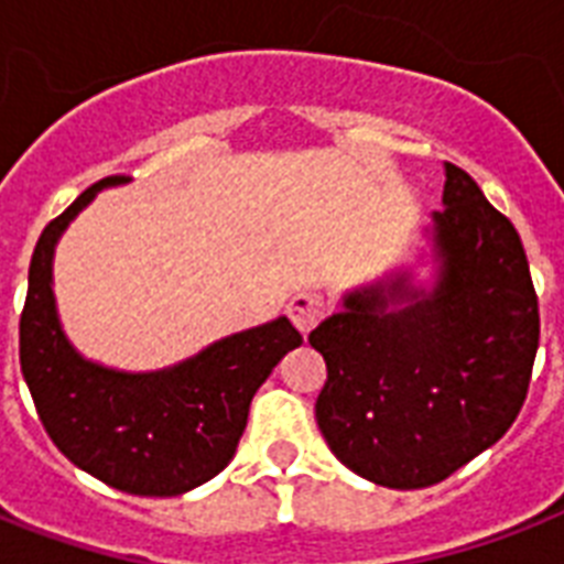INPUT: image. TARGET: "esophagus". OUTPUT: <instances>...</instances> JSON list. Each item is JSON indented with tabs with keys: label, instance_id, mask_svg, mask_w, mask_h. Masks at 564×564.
I'll use <instances>...</instances> for the list:
<instances>
[{
	"label": "esophagus",
	"instance_id": "34e87169",
	"mask_svg": "<svg viewBox=\"0 0 564 564\" xmlns=\"http://www.w3.org/2000/svg\"><path fill=\"white\" fill-rule=\"evenodd\" d=\"M324 310H327L324 297L318 295V292H306V290L295 292V295L290 297V306H286V313H290L292 324H295L301 333H310L315 324L322 322Z\"/></svg>",
	"mask_w": 564,
	"mask_h": 564
}]
</instances>
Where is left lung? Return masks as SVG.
Here are the masks:
<instances>
[{
    "label": "left lung",
    "mask_w": 564,
    "mask_h": 564,
    "mask_svg": "<svg viewBox=\"0 0 564 564\" xmlns=\"http://www.w3.org/2000/svg\"><path fill=\"white\" fill-rule=\"evenodd\" d=\"M443 205L429 295L400 274L350 292L345 313L310 333L327 361L318 429L379 487L423 489L457 473L505 437L533 377L539 297L519 231L452 162Z\"/></svg>",
    "instance_id": "1"
}]
</instances>
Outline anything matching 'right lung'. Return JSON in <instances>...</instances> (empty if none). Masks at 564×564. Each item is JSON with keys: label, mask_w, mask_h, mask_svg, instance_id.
Listing matches in <instances>:
<instances>
[{"label": "right lung", "mask_w": 564, "mask_h": 564, "mask_svg": "<svg viewBox=\"0 0 564 564\" xmlns=\"http://www.w3.org/2000/svg\"><path fill=\"white\" fill-rule=\"evenodd\" d=\"M121 182L107 176L86 187L36 240L20 315L22 377L40 423L72 464L132 496H178L226 469L251 397L304 338L278 318L159 373H118L80 359L54 310V242L100 187Z\"/></svg>", "instance_id": "obj_1"}]
</instances>
